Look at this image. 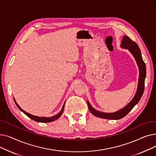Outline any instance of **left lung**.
Listing matches in <instances>:
<instances>
[{
	"label": "left lung",
	"instance_id": "obj_1",
	"mask_svg": "<svg viewBox=\"0 0 156 156\" xmlns=\"http://www.w3.org/2000/svg\"><path fill=\"white\" fill-rule=\"evenodd\" d=\"M121 47L123 48L128 49L129 51L132 53V54L135 57L138 66L139 78L136 92L133 98V99L125 108L112 113H106L95 110L92 107V105L89 103V102L87 101L88 107L90 111L97 117L108 119H121L125 117L134 108V106L139 102L143 95L145 87V79L146 76V67L145 64L142 59L140 48H139L138 45L135 42L131 40L128 36H123V37H122Z\"/></svg>",
	"mask_w": 156,
	"mask_h": 156
}]
</instances>
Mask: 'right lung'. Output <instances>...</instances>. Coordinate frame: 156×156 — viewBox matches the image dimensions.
Listing matches in <instances>:
<instances>
[{
  "instance_id": "add662e5",
  "label": "right lung",
  "mask_w": 156,
  "mask_h": 156,
  "mask_svg": "<svg viewBox=\"0 0 156 156\" xmlns=\"http://www.w3.org/2000/svg\"><path fill=\"white\" fill-rule=\"evenodd\" d=\"M14 102H15L16 105H17V107H18L22 112H23L24 114H25L27 116H28L29 118H31V119H33V120H34V121H37V122H52V121H55V120L58 119V118L62 115V112H63V111H64V104H65V102H64V104H63V106H62V108L61 111H60L58 114H57L56 115H55V116H52V117L46 118V117H39V116H34V115H32V114H30L27 112L26 111H24V110H23V109L20 107L19 105L17 104V102H16V101L14 100Z\"/></svg>"
}]
</instances>
